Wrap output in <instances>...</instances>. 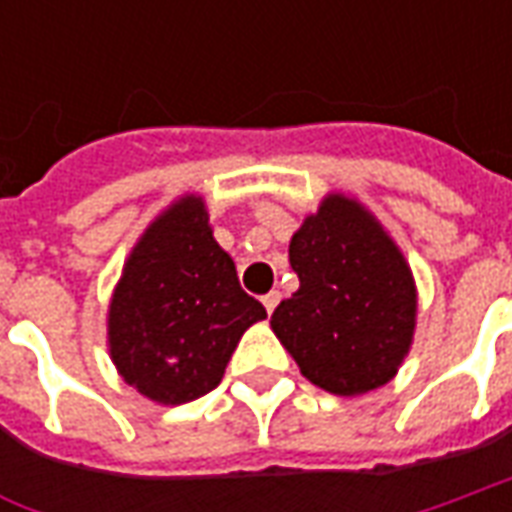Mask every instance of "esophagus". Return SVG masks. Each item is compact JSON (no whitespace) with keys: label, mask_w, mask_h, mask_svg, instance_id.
Returning a JSON list of instances; mask_svg holds the SVG:
<instances>
[{"label":"esophagus","mask_w":512,"mask_h":512,"mask_svg":"<svg viewBox=\"0 0 512 512\" xmlns=\"http://www.w3.org/2000/svg\"><path fill=\"white\" fill-rule=\"evenodd\" d=\"M279 299H282V296H279V290H271V293H266V296H263V307H266L268 312H274L277 310Z\"/></svg>","instance_id":"1"}]
</instances>
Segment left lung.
<instances>
[{
    "instance_id": "1",
    "label": "left lung",
    "mask_w": 512,
    "mask_h": 512,
    "mask_svg": "<svg viewBox=\"0 0 512 512\" xmlns=\"http://www.w3.org/2000/svg\"><path fill=\"white\" fill-rule=\"evenodd\" d=\"M299 290L271 329L310 384L356 397L389 384L414 343L417 282L384 224L362 202L329 191L290 238Z\"/></svg>"
}]
</instances>
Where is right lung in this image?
I'll return each mask as SVG.
<instances>
[{
	"instance_id": "right-lung-1",
	"label": "right lung",
	"mask_w": 512,
	"mask_h": 512,
	"mask_svg": "<svg viewBox=\"0 0 512 512\" xmlns=\"http://www.w3.org/2000/svg\"><path fill=\"white\" fill-rule=\"evenodd\" d=\"M266 307L241 290L233 257L213 238L208 205L183 194L158 213L123 263L106 343L117 373L158 406L208 395L235 345Z\"/></svg>"
}]
</instances>
